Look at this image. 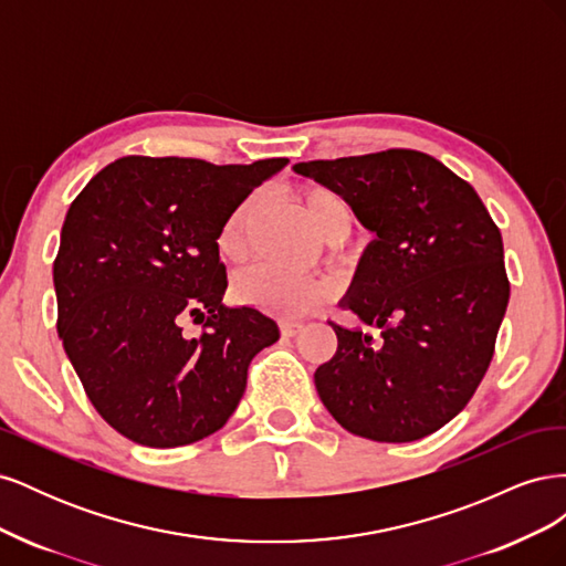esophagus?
<instances>
[{
	"mask_svg": "<svg viewBox=\"0 0 566 566\" xmlns=\"http://www.w3.org/2000/svg\"><path fill=\"white\" fill-rule=\"evenodd\" d=\"M302 328H304L302 321H293V318H283V321H281V333H283L285 337L297 335Z\"/></svg>",
	"mask_w": 566,
	"mask_h": 566,
	"instance_id": "34e87169",
	"label": "esophagus"
}]
</instances>
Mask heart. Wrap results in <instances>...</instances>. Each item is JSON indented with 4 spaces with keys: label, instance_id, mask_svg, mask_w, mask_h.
Wrapping results in <instances>:
<instances>
[{
    "label": "heart",
    "instance_id": "b5f03b06",
    "mask_svg": "<svg viewBox=\"0 0 566 566\" xmlns=\"http://www.w3.org/2000/svg\"><path fill=\"white\" fill-rule=\"evenodd\" d=\"M256 198L250 196L241 205L229 212L224 224L217 235L219 254L229 262H238L245 254V231L248 221L254 212ZM304 212L310 217L314 229L323 238L345 235L352 229V208L345 196H339L335 188L328 186H310L302 191ZM233 295L243 304L254 306L276 316H304L325 300L328 287L316 279H300L287 276L271 266H252L243 273H238L233 281Z\"/></svg>",
    "mask_w": 566,
    "mask_h": 566
}]
</instances>
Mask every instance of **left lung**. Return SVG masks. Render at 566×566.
Wrapping results in <instances>:
<instances>
[{"label": "left lung", "mask_w": 566, "mask_h": 566, "mask_svg": "<svg viewBox=\"0 0 566 566\" xmlns=\"http://www.w3.org/2000/svg\"><path fill=\"white\" fill-rule=\"evenodd\" d=\"M345 196L375 233L331 323L337 352L314 373L331 416L356 437L403 443L468 406L493 358L510 300L503 238L474 188L420 150L297 163Z\"/></svg>", "instance_id": "1"}]
</instances>
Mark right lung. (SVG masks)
Instances as JSON below:
<instances>
[{
    "mask_svg": "<svg viewBox=\"0 0 566 566\" xmlns=\"http://www.w3.org/2000/svg\"><path fill=\"white\" fill-rule=\"evenodd\" d=\"M285 165L127 156L73 200L54 262L56 328L98 416L129 441L175 449L221 430L250 361L279 339L273 318L221 302L217 235ZM188 317L200 336L182 333Z\"/></svg>",
    "mask_w": 566,
    "mask_h": 566,
    "instance_id": "add662e5",
    "label": "right lung"
}]
</instances>
